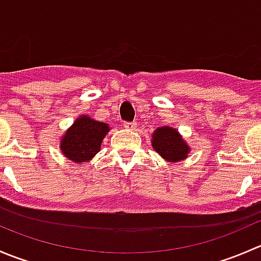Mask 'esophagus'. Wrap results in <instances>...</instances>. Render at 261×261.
<instances>
[{
	"mask_svg": "<svg viewBox=\"0 0 261 261\" xmlns=\"http://www.w3.org/2000/svg\"><path fill=\"white\" fill-rule=\"evenodd\" d=\"M125 127L128 128V130H135L136 122H125Z\"/></svg>",
	"mask_w": 261,
	"mask_h": 261,
	"instance_id": "34e87169",
	"label": "esophagus"
}]
</instances>
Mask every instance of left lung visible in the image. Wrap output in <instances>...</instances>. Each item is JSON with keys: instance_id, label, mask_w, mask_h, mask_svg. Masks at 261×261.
<instances>
[{"instance_id": "1", "label": "left lung", "mask_w": 261, "mask_h": 261, "mask_svg": "<svg viewBox=\"0 0 261 261\" xmlns=\"http://www.w3.org/2000/svg\"><path fill=\"white\" fill-rule=\"evenodd\" d=\"M151 145L155 151L169 163H177L186 159L191 147L181 139L180 134L175 128L163 126L156 128L152 134Z\"/></svg>"}]
</instances>
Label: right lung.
<instances>
[{
    "label": "right lung",
    "mask_w": 261,
    "mask_h": 261,
    "mask_svg": "<svg viewBox=\"0 0 261 261\" xmlns=\"http://www.w3.org/2000/svg\"><path fill=\"white\" fill-rule=\"evenodd\" d=\"M110 131L107 123L82 115L67 130L60 141V150L74 163H86L101 150V144Z\"/></svg>",
    "instance_id": "obj_1"
}]
</instances>
